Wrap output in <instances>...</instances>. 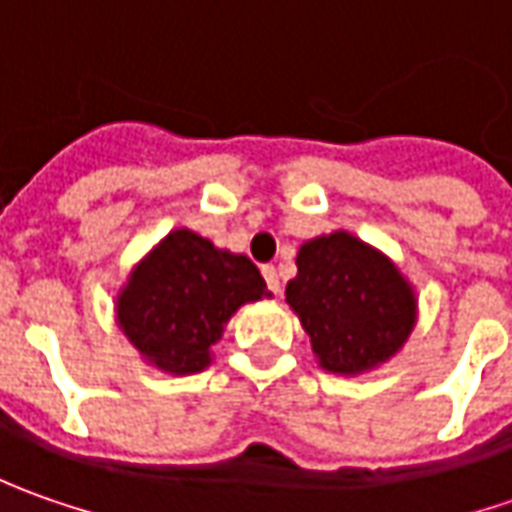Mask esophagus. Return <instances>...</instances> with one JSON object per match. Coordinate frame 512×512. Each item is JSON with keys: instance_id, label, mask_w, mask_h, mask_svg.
<instances>
[{"instance_id": "34e87169", "label": "esophagus", "mask_w": 512, "mask_h": 512, "mask_svg": "<svg viewBox=\"0 0 512 512\" xmlns=\"http://www.w3.org/2000/svg\"><path fill=\"white\" fill-rule=\"evenodd\" d=\"M262 276H265L267 287H270L273 293H279V290H282V282H279V273H276V267L265 265L262 267Z\"/></svg>"}]
</instances>
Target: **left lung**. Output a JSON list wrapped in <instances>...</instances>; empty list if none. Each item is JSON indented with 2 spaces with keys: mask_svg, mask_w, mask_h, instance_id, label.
<instances>
[{
  "mask_svg": "<svg viewBox=\"0 0 512 512\" xmlns=\"http://www.w3.org/2000/svg\"><path fill=\"white\" fill-rule=\"evenodd\" d=\"M287 305L330 373L356 376L393 359L416 327V293L382 250L347 230L299 247Z\"/></svg>",
  "mask_w": 512,
  "mask_h": 512,
  "instance_id": "left-lung-1",
  "label": "left lung"
}]
</instances>
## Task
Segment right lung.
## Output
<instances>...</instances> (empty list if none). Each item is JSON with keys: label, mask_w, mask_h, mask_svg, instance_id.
Segmentation results:
<instances>
[{"label": "right lung", "mask_w": 512, "mask_h": 512, "mask_svg": "<svg viewBox=\"0 0 512 512\" xmlns=\"http://www.w3.org/2000/svg\"><path fill=\"white\" fill-rule=\"evenodd\" d=\"M262 296H270L265 279L247 256L179 227L130 270L116 322L145 362L187 376L210 364L230 316Z\"/></svg>", "instance_id": "add662e5"}]
</instances>
